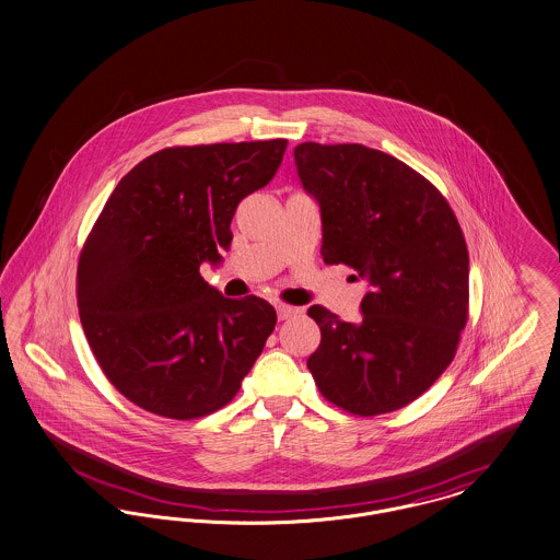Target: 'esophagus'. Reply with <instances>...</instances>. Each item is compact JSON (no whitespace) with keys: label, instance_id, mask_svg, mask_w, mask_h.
<instances>
[{"label":"esophagus","instance_id":"obj_1","mask_svg":"<svg viewBox=\"0 0 560 560\" xmlns=\"http://www.w3.org/2000/svg\"><path fill=\"white\" fill-rule=\"evenodd\" d=\"M276 312H278V318L280 320H289V318H295L301 314V307H293V305H287V303H278L276 305Z\"/></svg>","mask_w":560,"mask_h":560}]
</instances>
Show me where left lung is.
I'll return each mask as SVG.
<instances>
[{"label": "left lung", "instance_id": "left-lung-1", "mask_svg": "<svg viewBox=\"0 0 560 560\" xmlns=\"http://www.w3.org/2000/svg\"><path fill=\"white\" fill-rule=\"evenodd\" d=\"M295 163L320 206L323 261L343 262L370 284L357 323L323 305L307 310L320 327L307 370L341 410H399L446 372L467 325L460 224L438 188L382 150L303 142Z\"/></svg>", "mask_w": 560, "mask_h": 560}]
</instances>
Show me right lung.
Here are the masks:
<instances>
[{
    "label": "right lung",
    "mask_w": 560,
    "mask_h": 560,
    "mask_svg": "<svg viewBox=\"0 0 560 560\" xmlns=\"http://www.w3.org/2000/svg\"><path fill=\"white\" fill-rule=\"evenodd\" d=\"M287 140L163 149L113 190L78 261L84 336L142 410L192 420L221 410L276 327L261 298L226 299L201 262H221L237 203L278 172Z\"/></svg>",
    "instance_id": "obj_1"
}]
</instances>
